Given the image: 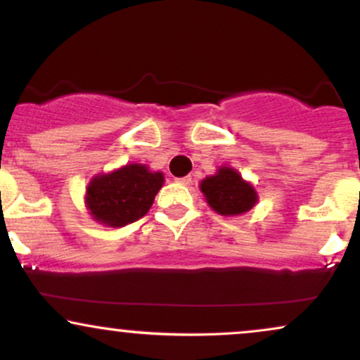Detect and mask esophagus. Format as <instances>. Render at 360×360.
<instances>
[{
  "label": "esophagus",
  "mask_w": 360,
  "mask_h": 360,
  "mask_svg": "<svg viewBox=\"0 0 360 360\" xmlns=\"http://www.w3.org/2000/svg\"><path fill=\"white\" fill-rule=\"evenodd\" d=\"M177 183L179 184H184V186H188V184H191V176H184V177H179V179H176Z\"/></svg>",
  "instance_id": "obj_1"
}]
</instances>
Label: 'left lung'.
I'll list each match as a JSON object with an SVG mask.
<instances>
[{
	"mask_svg": "<svg viewBox=\"0 0 360 360\" xmlns=\"http://www.w3.org/2000/svg\"><path fill=\"white\" fill-rule=\"evenodd\" d=\"M201 191L216 213L236 216L250 211L257 202V193L241 179L235 169L221 167L218 174L206 177L201 183Z\"/></svg>",
	"mask_w": 360,
	"mask_h": 360,
	"instance_id": "left-lung-1",
	"label": "left lung"
}]
</instances>
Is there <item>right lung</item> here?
Masks as SVG:
<instances>
[{
	"label": "right lung",
	"mask_w": 360,
	"mask_h": 360,
	"mask_svg": "<svg viewBox=\"0 0 360 360\" xmlns=\"http://www.w3.org/2000/svg\"><path fill=\"white\" fill-rule=\"evenodd\" d=\"M164 176L141 164L95 177L86 188V206L94 219L107 226H125L142 218L162 188Z\"/></svg>",
	"instance_id": "right-lung-1"
}]
</instances>
